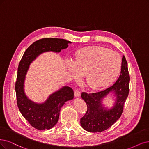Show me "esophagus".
Wrapping results in <instances>:
<instances>
[{"label":"esophagus","instance_id":"1","mask_svg":"<svg viewBox=\"0 0 149 149\" xmlns=\"http://www.w3.org/2000/svg\"><path fill=\"white\" fill-rule=\"evenodd\" d=\"M80 91L79 90H76L74 92V95H75V96L77 97H79L80 96Z\"/></svg>","mask_w":149,"mask_h":149}]
</instances>
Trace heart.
<instances>
[{"mask_svg": "<svg viewBox=\"0 0 149 149\" xmlns=\"http://www.w3.org/2000/svg\"><path fill=\"white\" fill-rule=\"evenodd\" d=\"M65 67L71 79L78 80L80 75H84L86 86L97 90L109 86L117 79L122 68V59L117 52L90 46L77 51L74 62L67 59Z\"/></svg>", "mask_w": 149, "mask_h": 149, "instance_id": "1", "label": "heart"}]
</instances>
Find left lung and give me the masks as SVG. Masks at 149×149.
<instances>
[{
  "label": "left lung",
  "instance_id": "obj_1",
  "mask_svg": "<svg viewBox=\"0 0 149 149\" xmlns=\"http://www.w3.org/2000/svg\"><path fill=\"white\" fill-rule=\"evenodd\" d=\"M130 77L128 63L123 55L119 78L107 89L88 94L82 93L81 97L86 103L87 112L80 119V125L85 130L97 133L106 130L120 117L125 102L129 93ZM107 95L113 96V106L107 108L103 102Z\"/></svg>",
  "mask_w": 149,
  "mask_h": 149
}]
</instances>
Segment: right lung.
<instances>
[{"mask_svg": "<svg viewBox=\"0 0 149 149\" xmlns=\"http://www.w3.org/2000/svg\"><path fill=\"white\" fill-rule=\"evenodd\" d=\"M71 43L62 38H42L27 48L19 64L15 84L18 107L25 119L38 130H49L55 126L58 122L61 109L65 102L74 99V91L69 86H63L52 93L44 102H36L25 93L26 75L31 64L40 54L49 52L59 53Z\"/></svg>", "mask_w": 149, "mask_h": 149, "instance_id": "add662e5", "label": "right lung"}]
</instances>
